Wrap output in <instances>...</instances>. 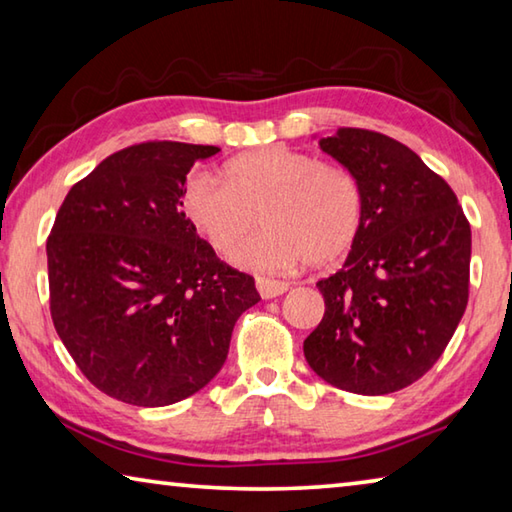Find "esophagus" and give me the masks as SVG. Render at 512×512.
Listing matches in <instances>:
<instances>
[{"mask_svg": "<svg viewBox=\"0 0 512 512\" xmlns=\"http://www.w3.org/2000/svg\"><path fill=\"white\" fill-rule=\"evenodd\" d=\"M257 291H259V296L262 298H277V296H282L284 291L289 289V284L287 282H280V280H268V277H257Z\"/></svg>", "mask_w": 512, "mask_h": 512, "instance_id": "34e87169", "label": "esophagus"}]
</instances>
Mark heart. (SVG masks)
<instances>
[{
    "label": "heart",
    "instance_id": "b5f03b06",
    "mask_svg": "<svg viewBox=\"0 0 512 512\" xmlns=\"http://www.w3.org/2000/svg\"><path fill=\"white\" fill-rule=\"evenodd\" d=\"M183 210L219 253L237 248L262 219V235L232 255L244 268L327 266L348 255L359 237L363 189L339 164H323L287 146H266L228 162L225 183L210 173H192Z\"/></svg>",
    "mask_w": 512,
    "mask_h": 512
}]
</instances>
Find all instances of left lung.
I'll return each instance as SVG.
<instances>
[{"instance_id":"obj_1","label":"left lung","mask_w":512,"mask_h":512,"mask_svg":"<svg viewBox=\"0 0 512 512\" xmlns=\"http://www.w3.org/2000/svg\"><path fill=\"white\" fill-rule=\"evenodd\" d=\"M320 149L357 176L363 225L341 271L316 282L325 316L305 339V359L341 391H402L433 368L461 323L470 221L452 187L393 137L339 128Z\"/></svg>"}]
</instances>
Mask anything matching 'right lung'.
Returning a JSON list of instances; mask_svg holds the SVG:
<instances>
[{
  "mask_svg": "<svg viewBox=\"0 0 512 512\" xmlns=\"http://www.w3.org/2000/svg\"><path fill=\"white\" fill-rule=\"evenodd\" d=\"M219 146L153 140L79 180L47 239L49 309L60 341L101 393L167 406L210 384L253 275L216 257L183 212L194 162Z\"/></svg>",
  "mask_w": 512,
  "mask_h": 512,
  "instance_id": "right-lung-1",
  "label": "right lung"
}]
</instances>
